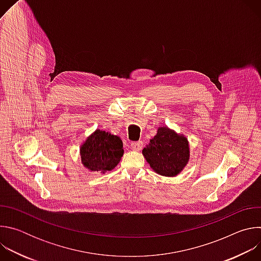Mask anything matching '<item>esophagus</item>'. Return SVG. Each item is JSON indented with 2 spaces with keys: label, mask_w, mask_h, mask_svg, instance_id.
Instances as JSON below:
<instances>
[{
  "label": "esophagus",
  "mask_w": 261,
  "mask_h": 261,
  "mask_svg": "<svg viewBox=\"0 0 261 261\" xmlns=\"http://www.w3.org/2000/svg\"><path fill=\"white\" fill-rule=\"evenodd\" d=\"M131 148L133 151H140L142 148V141H133L131 142Z\"/></svg>",
  "instance_id": "34e87169"
}]
</instances>
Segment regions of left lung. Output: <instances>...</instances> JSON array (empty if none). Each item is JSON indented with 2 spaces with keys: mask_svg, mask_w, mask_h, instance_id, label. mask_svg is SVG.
<instances>
[{
  "mask_svg": "<svg viewBox=\"0 0 261 261\" xmlns=\"http://www.w3.org/2000/svg\"><path fill=\"white\" fill-rule=\"evenodd\" d=\"M147 163L160 175L175 176L190 158L188 139L167 127H160L143 150Z\"/></svg>",
  "mask_w": 261,
  "mask_h": 261,
  "instance_id": "8db88e82",
  "label": "left lung"
}]
</instances>
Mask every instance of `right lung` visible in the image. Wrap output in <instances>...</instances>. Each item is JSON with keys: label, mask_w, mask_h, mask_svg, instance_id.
I'll use <instances>...</instances> for the list:
<instances>
[{"label": "right lung", "mask_w": 261, "mask_h": 261, "mask_svg": "<svg viewBox=\"0 0 261 261\" xmlns=\"http://www.w3.org/2000/svg\"><path fill=\"white\" fill-rule=\"evenodd\" d=\"M124 154L123 141L117 135L97 129L81 146L82 163L91 171L113 170Z\"/></svg>", "instance_id": "1"}]
</instances>
